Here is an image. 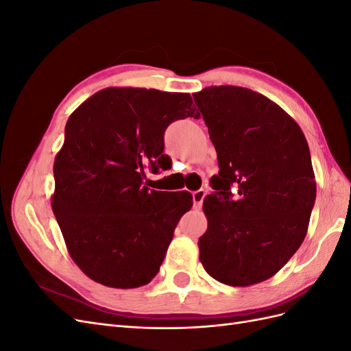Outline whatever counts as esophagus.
Returning <instances> with one entry per match:
<instances>
[{
	"label": "esophagus",
	"instance_id": "34e87169",
	"mask_svg": "<svg viewBox=\"0 0 351 351\" xmlns=\"http://www.w3.org/2000/svg\"><path fill=\"white\" fill-rule=\"evenodd\" d=\"M205 195H206V192H205L204 189H200V190H196V192H193V205H195L196 209H199L202 206V202H204Z\"/></svg>",
	"mask_w": 351,
	"mask_h": 351
}]
</instances>
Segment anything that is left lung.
<instances>
[{
	"instance_id": "obj_1",
	"label": "left lung",
	"mask_w": 351,
	"mask_h": 351,
	"mask_svg": "<svg viewBox=\"0 0 351 351\" xmlns=\"http://www.w3.org/2000/svg\"><path fill=\"white\" fill-rule=\"evenodd\" d=\"M218 156L199 259L217 281L249 287L274 277L303 243L316 197L306 137L280 105L247 88L193 93ZM233 192H230V189Z\"/></svg>"
}]
</instances>
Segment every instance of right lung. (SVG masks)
<instances>
[{
    "instance_id": "obj_1",
    "label": "right lung",
    "mask_w": 351,
    "mask_h": 351,
    "mask_svg": "<svg viewBox=\"0 0 351 351\" xmlns=\"http://www.w3.org/2000/svg\"><path fill=\"white\" fill-rule=\"evenodd\" d=\"M195 111L190 93L107 88L69 117L51 206L71 259L95 282L137 289L158 274L193 196L149 190L145 168L169 164L165 129Z\"/></svg>"
}]
</instances>
